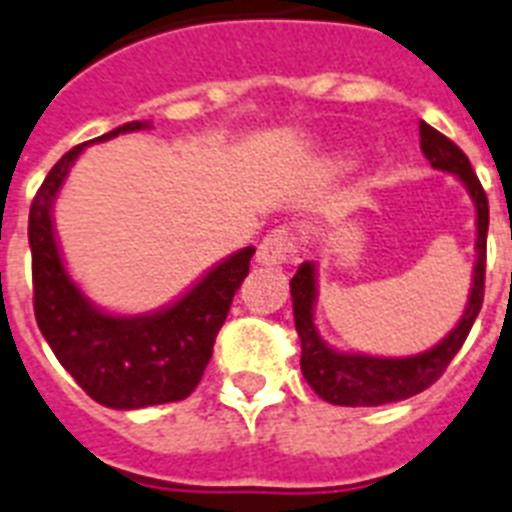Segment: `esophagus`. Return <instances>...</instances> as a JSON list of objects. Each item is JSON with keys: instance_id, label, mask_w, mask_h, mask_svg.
<instances>
[{"instance_id": "esophagus-1", "label": "esophagus", "mask_w": 512, "mask_h": 512, "mask_svg": "<svg viewBox=\"0 0 512 512\" xmlns=\"http://www.w3.org/2000/svg\"><path fill=\"white\" fill-rule=\"evenodd\" d=\"M294 255H297V236H294L289 228H276L273 234H268L263 242H260L255 260L260 265L273 268V265L286 263V260Z\"/></svg>"}]
</instances>
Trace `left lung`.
<instances>
[{
  "mask_svg": "<svg viewBox=\"0 0 512 512\" xmlns=\"http://www.w3.org/2000/svg\"><path fill=\"white\" fill-rule=\"evenodd\" d=\"M421 152L423 157L439 170L455 173L465 184L476 205V268H473V286L463 318L434 350L413 357H371L336 352L315 331V268L313 263L299 265L292 278V305L294 326L302 342V376L331 405L347 407H376L386 402H400L429 389L436 378L447 371L452 357L463 347L465 336L471 331L481 305H484V276H486V231H489V202L481 181L473 173L471 162L463 149L439 134L429 123H421Z\"/></svg>",
  "mask_w": 512,
  "mask_h": 512,
  "instance_id": "left-lung-1",
  "label": "left lung"
}]
</instances>
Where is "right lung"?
Listing matches in <instances>:
<instances>
[{"label": "right lung", "instance_id": "right-lung-1", "mask_svg": "<svg viewBox=\"0 0 512 512\" xmlns=\"http://www.w3.org/2000/svg\"><path fill=\"white\" fill-rule=\"evenodd\" d=\"M139 128H149V123L134 120L94 141ZM86 144L89 141L57 160L31 202L28 244L36 323L62 368L99 405L139 410L186 400L213 357L215 336L226 323L234 294L247 278L255 249L244 247L215 265L168 310L139 318L97 310L70 281L52 228L54 197Z\"/></svg>", "mask_w": 512, "mask_h": 512}]
</instances>
